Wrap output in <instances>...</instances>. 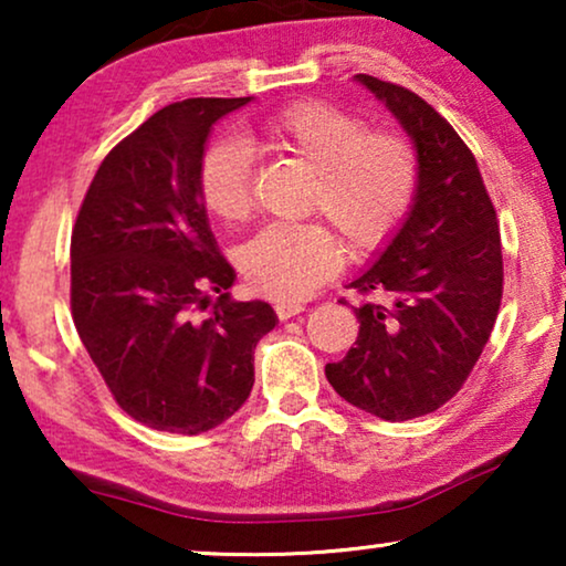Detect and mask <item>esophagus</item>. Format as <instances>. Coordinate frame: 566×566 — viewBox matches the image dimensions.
<instances>
[{"instance_id":"1","label":"esophagus","mask_w":566,"mask_h":566,"mask_svg":"<svg viewBox=\"0 0 566 566\" xmlns=\"http://www.w3.org/2000/svg\"><path fill=\"white\" fill-rule=\"evenodd\" d=\"M304 304H296V301H281V304H275V314L281 316V319H291V316H296L304 312Z\"/></svg>"}]
</instances>
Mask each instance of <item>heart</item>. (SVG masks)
<instances>
[{
    "mask_svg": "<svg viewBox=\"0 0 566 566\" xmlns=\"http://www.w3.org/2000/svg\"><path fill=\"white\" fill-rule=\"evenodd\" d=\"M254 149L289 154L314 169L306 211L327 219L353 252L389 242L405 221L420 182L415 146L397 134H374L358 115L319 99H301L242 126ZM244 143V144H245ZM243 144V145H244ZM237 138L211 144L198 165V192L208 213L227 223L250 219L252 159ZM339 239L319 221L268 227L239 252L250 285L273 298H304L335 273Z\"/></svg>",
    "mask_w": 566,
    "mask_h": 566,
    "instance_id": "heart-1",
    "label": "heart"
}]
</instances>
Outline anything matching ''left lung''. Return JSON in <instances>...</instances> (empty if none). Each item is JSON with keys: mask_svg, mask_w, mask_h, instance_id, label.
I'll use <instances>...</instances> for the list:
<instances>
[{"mask_svg": "<svg viewBox=\"0 0 566 566\" xmlns=\"http://www.w3.org/2000/svg\"><path fill=\"white\" fill-rule=\"evenodd\" d=\"M412 138L420 182L397 234L350 283L355 347L324 374L353 407L389 422L436 412L467 381L502 298L497 213L474 154L436 107L399 84L355 74Z\"/></svg>", "mask_w": 566, "mask_h": 566, "instance_id": "obj_1", "label": "left lung"}]
</instances>
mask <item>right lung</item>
<instances>
[{"label":"right lung","mask_w":566,"mask_h":566,"mask_svg":"<svg viewBox=\"0 0 566 566\" xmlns=\"http://www.w3.org/2000/svg\"><path fill=\"white\" fill-rule=\"evenodd\" d=\"M247 103L192 97L154 113L103 159L72 231L76 332L123 412L154 430L198 436L229 420L277 322L265 301L229 296L237 273L198 192L213 123Z\"/></svg>","instance_id":"right-lung-1"}]
</instances>
